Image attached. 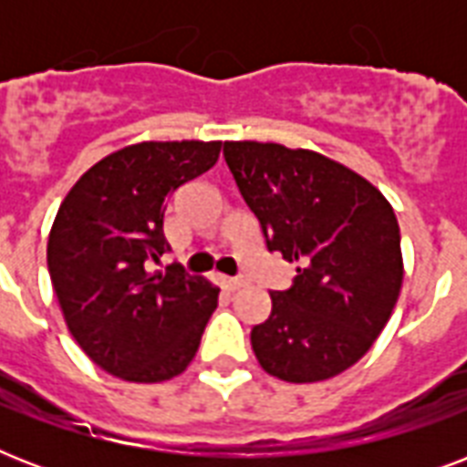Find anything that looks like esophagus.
<instances>
[{"label": "esophagus", "mask_w": 467, "mask_h": 467, "mask_svg": "<svg viewBox=\"0 0 467 467\" xmlns=\"http://www.w3.org/2000/svg\"><path fill=\"white\" fill-rule=\"evenodd\" d=\"M220 284H223V288H225V291H237V288H242V285H244V281H242V278H220Z\"/></svg>", "instance_id": "obj_1"}]
</instances>
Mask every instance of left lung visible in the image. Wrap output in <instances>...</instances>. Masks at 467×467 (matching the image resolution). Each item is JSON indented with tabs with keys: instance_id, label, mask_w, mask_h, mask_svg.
I'll return each mask as SVG.
<instances>
[{
	"instance_id": "8db88e82",
	"label": "left lung",
	"mask_w": 467,
	"mask_h": 467,
	"mask_svg": "<svg viewBox=\"0 0 467 467\" xmlns=\"http://www.w3.org/2000/svg\"><path fill=\"white\" fill-rule=\"evenodd\" d=\"M225 161L269 252L298 264L252 329L262 368L319 383L351 368L388 325L402 288L400 225L380 191L339 161L278 142H225Z\"/></svg>"
}]
</instances>
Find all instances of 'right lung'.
Listing matches in <instances>:
<instances>
[{
	"label": "right lung",
	"mask_w": 467,
	"mask_h": 467,
	"mask_svg": "<svg viewBox=\"0 0 467 467\" xmlns=\"http://www.w3.org/2000/svg\"><path fill=\"white\" fill-rule=\"evenodd\" d=\"M220 140H148L116 150L69 189L47 237V271L84 354L128 383L189 368L220 288L182 269L150 274L164 240V201L218 161Z\"/></svg>",
	"instance_id": "1"
}]
</instances>
